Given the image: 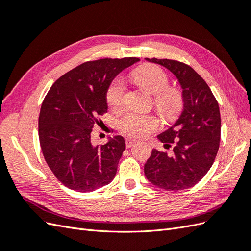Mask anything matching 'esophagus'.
Segmentation results:
<instances>
[{"label":"esophagus","mask_w":251,"mask_h":251,"mask_svg":"<svg viewBox=\"0 0 251 251\" xmlns=\"http://www.w3.org/2000/svg\"><path fill=\"white\" fill-rule=\"evenodd\" d=\"M136 142H137V141H136L135 139H132L131 137H127V138H126V148H127V149L132 148Z\"/></svg>","instance_id":"1"}]
</instances>
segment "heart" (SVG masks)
<instances>
[{
  "label": "heart",
  "instance_id": "heart-1",
  "mask_svg": "<svg viewBox=\"0 0 251 251\" xmlns=\"http://www.w3.org/2000/svg\"><path fill=\"white\" fill-rule=\"evenodd\" d=\"M132 79L148 93L155 95V104L165 115H173L181 107V97L177 91L168 89L169 77L156 66L141 67L131 73ZM126 86L121 78L112 81L107 91V102L111 108H117L123 103ZM119 126L125 133L140 137L158 127V119L135 111H127L119 119Z\"/></svg>",
  "mask_w": 251,
  "mask_h": 251
}]
</instances>
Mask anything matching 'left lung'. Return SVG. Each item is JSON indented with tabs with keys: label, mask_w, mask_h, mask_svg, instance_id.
<instances>
[{
	"label": "left lung",
	"mask_w": 251,
	"mask_h": 251,
	"mask_svg": "<svg viewBox=\"0 0 251 251\" xmlns=\"http://www.w3.org/2000/svg\"><path fill=\"white\" fill-rule=\"evenodd\" d=\"M168 69L182 89L183 108L178 119L157 137L173 155L154 149L144 164L147 179L165 191L194 186L206 175L221 138L219 104L207 83L192 67L172 59L146 58Z\"/></svg>",
	"instance_id": "1"
}]
</instances>
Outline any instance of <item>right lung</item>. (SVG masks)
I'll return each instance as SVG.
<instances>
[{
    "label": "right lung",
    "instance_id": "right-lung-1",
    "mask_svg": "<svg viewBox=\"0 0 251 251\" xmlns=\"http://www.w3.org/2000/svg\"><path fill=\"white\" fill-rule=\"evenodd\" d=\"M137 57L103 58L83 63L59 77L43 101L39 138L54 176L68 188L90 193L109 184L126 150L121 136L93 146L97 115L108 111L107 91L113 79Z\"/></svg>",
    "mask_w": 251,
    "mask_h": 251
}]
</instances>
